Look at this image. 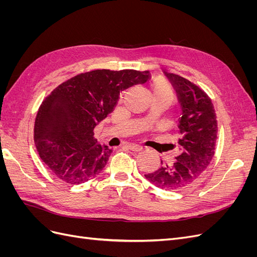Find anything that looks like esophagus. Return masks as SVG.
Wrapping results in <instances>:
<instances>
[{"instance_id": "34e87169", "label": "esophagus", "mask_w": 257, "mask_h": 257, "mask_svg": "<svg viewBox=\"0 0 257 257\" xmlns=\"http://www.w3.org/2000/svg\"><path fill=\"white\" fill-rule=\"evenodd\" d=\"M128 149L132 150V151H134V152H139V151L143 150V148L137 146V145H130L128 146Z\"/></svg>"}]
</instances>
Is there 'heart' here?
Returning a JSON list of instances; mask_svg holds the SVG:
<instances>
[{"label":"heart","instance_id":"obj_1","mask_svg":"<svg viewBox=\"0 0 257 257\" xmlns=\"http://www.w3.org/2000/svg\"><path fill=\"white\" fill-rule=\"evenodd\" d=\"M153 94H160V95H165L169 98H173L174 92L172 87H170L169 83L164 79H157L153 82L152 85Z\"/></svg>","mask_w":257,"mask_h":257}]
</instances>
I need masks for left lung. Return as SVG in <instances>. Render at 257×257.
Returning <instances> with one entry per match:
<instances>
[{
	"mask_svg": "<svg viewBox=\"0 0 257 257\" xmlns=\"http://www.w3.org/2000/svg\"><path fill=\"white\" fill-rule=\"evenodd\" d=\"M164 74L174 85L181 108L178 121L180 153L174 164L162 165L145 177L158 188L172 191L190 185L209 166L215 151L217 122L211 99L203 90L181 76Z\"/></svg>",
	"mask_w": 257,
	"mask_h": 257,
	"instance_id": "left-lung-1",
	"label": "left lung"
}]
</instances>
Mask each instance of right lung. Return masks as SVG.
I'll return each instance as SVG.
<instances>
[{"instance_id":"add662e5","label":"right lung","mask_w":257,"mask_h":257,"mask_svg":"<svg viewBox=\"0 0 257 257\" xmlns=\"http://www.w3.org/2000/svg\"><path fill=\"white\" fill-rule=\"evenodd\" d=\"M149 78L148 71L96 69L54 89L42 103L34 125L37 152L50 172L71 184L102 172L112 149L98 144L93 130L113 111L122 91Z\"/></svg>"}]
</instances>
